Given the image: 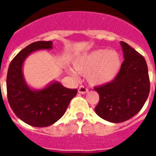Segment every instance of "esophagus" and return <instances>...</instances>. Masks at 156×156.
<instances>
[{
    "label": "esophagus",
    "mask_w": 156,
    "mask_h": 156,
    "mask_svg": "<svg viewBox=\"0 0 156 156\" xmlns=\"http://www.w3.org/2000/svg\"><path fill=\"white\" fill-rule=\"evenodd\" d=\"M88 91V88H86V87H84L83 85H81V86H79V87H78V93H79V94H86Z\"/></svg>",
    "instance_id": "obj_1"
}]
</instances>
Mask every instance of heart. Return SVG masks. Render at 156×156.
<instances>
[{
	"mask_svg": "<svg viewBox=\"0 0 156 156\" xmlns=\"http://www.w3.org/2000/svg\"><path fill=\"white\" fill-rule=\"evenodd\" d=\"M122 59L116 51L98 49L82 57L75 63L80 74H88V79L94 85H102L113 81L120 70Z\"/></svg>",
	"mask_w": 156,
	"mask_h": 156,
	"instance_id": "b5f03b06",
	"label": "heart"
}]
</instances>
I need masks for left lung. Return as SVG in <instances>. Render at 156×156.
<instances>
[{
  "label": "left lung",
  "mask_w": 156,
  "mask_h": 156,
  "mask_svg": "<svg viewBox=\"0 0 156 156\" xmlns=\"http://www.w3.org/2000/svg\"><path fill=\"white\" fill-rule=\"evenodd\" d=\"M124 60L113 81L94 87L99 95L96 114L105 120L120 123L129 119L144 106L151 83L144 57L121 41Z\"/></svg>",
  "instance_id": "8db88e82"
}]
</instances>
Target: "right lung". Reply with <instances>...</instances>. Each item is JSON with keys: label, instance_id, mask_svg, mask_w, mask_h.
Listing matches in <instances>:
<instances>
[{"label": "right lung", "instance_id": "obj_1", "mask_svg": "<svg viewBox=\"0 0 156 156\" xmlns=\"http://www.w3.org/2000/svg\"><path fill=\"white\" fill-rule=\"evenodd\" d=\"M51 41L32 42L13 58L6 77L9 105L17 117L35 127H47L64 115L77 88H67L55 82L42 90L34 91L26 84L22 76V63L27 56L39 49L51 48Z\"/></svg>", "mask_w": 156, "mask_h": 156}]
</instances>
